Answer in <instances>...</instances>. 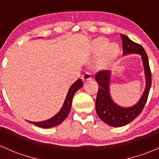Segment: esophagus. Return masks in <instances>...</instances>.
<instances>
[{
	"instance_id": "34e87169",
	"label": "esophagus",
	"mask_w": 159,
	"mask_h": 159,
	"mask_svg": "<svg viewBox=\"0 0 159 159\" xmlns=\"http://www.w3.org/2000/svg\"><path fill=\"white\" fill-rule=\"evenodd\" d=\"M82 80L84 82H87V81H89L91 80V74L89 73V72H86L85 74H84L82 76Z\"/></svg>"
}]
</instances>
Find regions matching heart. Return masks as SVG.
<instances>
[{"instance_id": "obj_1", "label": "heart", "mask_w": 159, "mask_h": 159, "mask_svg": "<svg viewBox=\"0 0 159 159\" xmlns=\"http://www.w3.org/2000/svg\"><path fill=\"white\" fill-rule=\"evenodd\" d=\"M93 52L96 55L105 52L100 62L101 68H105L108 66L117 57L120 52V48L116 43L110 44L109 41L106 38H99L93 42Z\"/></svg>"}]
</instances>
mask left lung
<instances>
[{
    "label": "left lung",
    "mask_w": 159,
    "mask_h": 159,
    "mask_svg": "<svg viewBox=\"0 0 159 159\" xmlns=\"http://www.w3.org/2000/svg\"><path fill=\"white\" fill-rule=\"evenodd\" d=\"M122 40L123 54H139L142 57L145 69V91L141 98L135 105L129 108H124L117 105L112 100L110 94L111 71L103 70L95 75V81L98 84V91L95 102L96 112L100 119L112 127H121L131 122L142 112L148 99L149 91L152 85V73L149 67L148 58L145 49L142 45L129 39V37L121 34Z\"/></svg>",
    "instance_id": "8db88e82"
}]
</instances>
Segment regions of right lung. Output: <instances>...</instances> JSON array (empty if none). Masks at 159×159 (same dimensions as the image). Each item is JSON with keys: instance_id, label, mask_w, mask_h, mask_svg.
I'll use <instances>...</instances> for the list:
<instances>
[{"instance_id": "1", "label": "right lung", "mask_w": 159, "mask_h": 159, "mask_svg": "<svg viewBox=\"0 0 159 159\" xmlns=\"http://www.w3.org/2000/svg\"><path fill=\"white\" fill-rule=\"evenodd\" d=\"M83 86L82 81L81 79H78V81H75L73 84L70 87L68 92L67 94L66 98H65L64 105L61 110L59 111L58 113L56 114L54 117L51 118L48 120L43 121H38V122H34V121H28V122L32 123L34 125L38 126L40 128H44V129H49V128L54 127L58 125H60L65 118L68 117V114H69L70 107H71L72 103V98L75 94V93L78 91V89H81Z\"/></svg>"}]
</instances>
